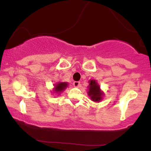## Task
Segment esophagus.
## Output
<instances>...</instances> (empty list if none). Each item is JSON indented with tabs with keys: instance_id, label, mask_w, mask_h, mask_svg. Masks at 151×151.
I'll use <instances>...</instances> for the list:
<instances>
[{
	"instance_id": "1",
	"label": "esophagus",
	"mask_w": 151,
	"mask_h": 151,
	"mask_svg": "<svg viewBox=\"0 0 151 151\" xmlns=\"http://www.w3.org/2000/svg\"><path fill=\"white\" fill-rule=\"evenodd\" d=\"M73 84L75 87H79V85H80V81H74Z\"/></svg>"
}]
</instances>
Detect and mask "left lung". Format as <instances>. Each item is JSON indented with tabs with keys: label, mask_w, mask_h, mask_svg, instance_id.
Masks as SVG:
<instances>
[{
	"label": "left lung",
	"mask_w": 151,
	"mask_h": 151,
	"mask_svg": "<svg viewBox=\"0 0 151 151\" xmlns=\"http://www.w3.org/2000/svg\"><path fill=\"white\" fill-rule=\"evenodd\" d=\"M89 82V90L88 93L91 96V100L94 101H99L102 99V94H103L100 90V87L95 80H91Z\"/></svg>",
	"instance_id": "obj_1"
}]
</instances>
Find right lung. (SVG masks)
Listing matches in <instances>:
<instances>
[{"mask_svg": "<svg viewBox=\"0 0 151 151\" xmlns=\"http://www.w3.org/2000/svg\"><path fill=\"white\" fill-rule=\"evenodd\" d=\"M67 86V83L66 82L58 83V84L55 86V91H56V92H61V91H63Z\"/></svg>", "mask_w": 151, "mask_h": 151, "instance_id": "1", "label": "right lung"}]
</instances>
